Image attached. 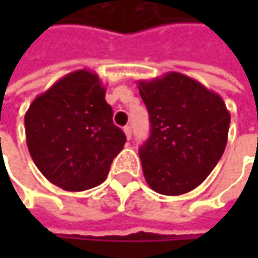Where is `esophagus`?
<instances>
[{"mask_svg": "<svg viewBox=\"0 0 258 258\" xmlns=\"http://www.w3.org/2000/svg\"><path fill=\"white\" fill-rule=\"evenodd\" d=\"M131 131H133V130H131L130 125H125V127H124V133H125L127 139H131Z\"/></svg>", "mask_w": 258, "mask_h": 258, "instance_id": "34e87169", "label": "esophagus"}]
</instances>
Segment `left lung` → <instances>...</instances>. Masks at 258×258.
I'll list each match as a JSON object with an SVG mask.
<instances>
[{
    "mask_svg": "<svg viewBox=\"0 0 258 258\" xmlns=\"http://www.w3.org/2000/svg\"><path fill=\"white\" fill-rule=\"evenodd\" d=\"M137 88L151 122L139 151L148 185L164 196L197 188L227 145L230 112L221 95L176 72L139 80Z\"/></svg>",
    "mask_w": 258,
    "mask_h": 258,
    "instance_id": "obj_1",
    "label": "left lung"
}]
</instances>
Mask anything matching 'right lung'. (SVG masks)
I'll return each instance as SVG.
<instances>
[{"instance_id": "1", "label": "right lung", "mask_w": 258, "mask_h": 258, "mask_svg": "<svg viewBox=\"0 0 258 258\" xmlns=\"http://www.w3.org/2000/svg\"><path fill=\"white\" fill-rule=\"evenodd\" d=\"M106 88L97 73L76 70L37 95L25 113L32 161L49 182L85 191L107 178L125 134L113 121Z\"/></svg>"}]
</instances>
